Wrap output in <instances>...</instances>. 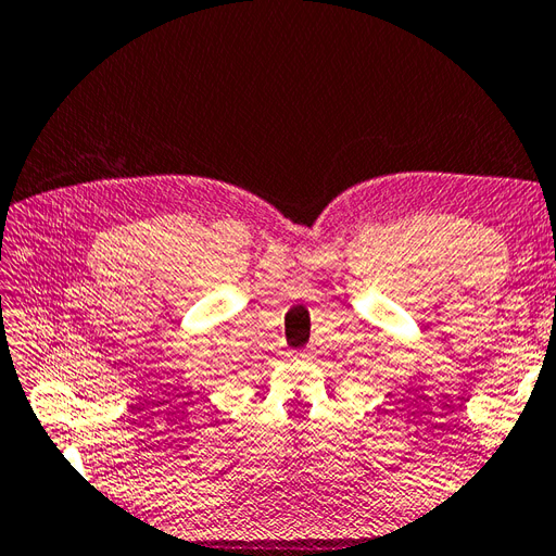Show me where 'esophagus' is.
Listing matches in <instances>:
<instances>
[{"instance_id":"1","label":"esophagus","mask_w":556,"mask_h":556,"mask_svg":"<svg viewBox=\"0 0 556 556\" xmlns=\"http://www.w3.org/2000/svg\"><path fill=\"white\" fill-rule=\"evenodd\" d=\"M293 358H296V361H305V358H311V353L308 351H296V353H293Z\"/></svg>"}]
</instances>
